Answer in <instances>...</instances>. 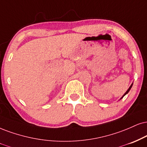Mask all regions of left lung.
Here are the masks:
<instances>
[{
    "label": "left lung",
    "instance_id": "left-lung-1",
    "mask_svg": "<svg viewBox=\"0 0 147 147\" xmlns=\"http://www.w3.org/2000/svg\"><path fill=\"white\" fill-rule=\"evenodd\" d=\"M132 85H133V84H131V86H129V88H128V90H127V91H126V93L124 94V95H123V97H122V98H123V97H124V96H125V95H126V94H127V93H128V92H129V90H130V89H131V88ZM122 98H121V99H122Z\"/></svg>",
    "mask_w": 147,
    "mask_h": 147
}]
</instances>
